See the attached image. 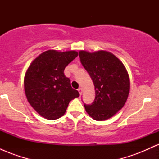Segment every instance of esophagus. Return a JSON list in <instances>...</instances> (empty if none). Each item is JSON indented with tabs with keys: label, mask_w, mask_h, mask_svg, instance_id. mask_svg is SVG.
Masks as SVG:
<instances>
[{
	"label": "esophagus",
	"mask_w": 159,
	"mask_h": 159,
	"mask_svg": "<svg viewBox=\"0 0 159 159\" xmlns=\"http://www.w3.org/2000/svg\"><path fill=\"white\" fill-rule=\"evenodd\" d=\"M78 92H79L80 95H81V93H82V89L81 88V87H80V88H78Z\"/></svg>",
	"instance_id": "34e87169"
}]
</instances>
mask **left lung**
Instances as JSON below:
<instances>
[{
  "label": "left lung",
  "mask_w": 159,
  "mask_h": 159,
  "mask_svg": "<svg viewBox=\"0 0 159 159\" xmlns=\"http://www.w3.org/2000/svg\"><path fill=\"white\" fill-rule=\"evenodd\" d=\"M82 66L94 84L96 96L91 105H84L93 119L103 121L123 108L129 96L130 81L123 63L106 51H80Z\"/></svg>",
  "instance_id": "8db88e82"
}]
</instances>
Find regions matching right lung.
Wrapping results in <instances>:
<instances>
[{
  "label": "right lung",
  "mask_w": 159,
  "mask_h": 159,
  "mask_svg": "<svg viewBox=\"0 0 159 159\" xmlns=\"http://www.w3.org/2000/svg\"><path fill=\"white\" fill-rule=\"evenodd\" d=\"M78 55L75 51L48 50L39 54L27 69L24 79L27 101L45 119L61 117L69 102L79 96L63 72Z\"/></svg>",
  "instance_id": "right-lung-1"
}]
</instances>
